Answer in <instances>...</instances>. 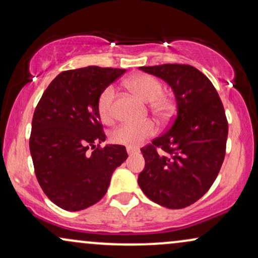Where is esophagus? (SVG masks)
<instances>
[{
  "mask_svg": "<svg viewBox=\"0 0 258 258\" xmlns=\"http://www.w3.org/2000/svg\"><path fill=\"white\" fill-rule=\"evenodd\" d=\"M126 150H127V154H128V155H133V154H137L138 153V149L137 148L130 147V145L126 148Z\"/></svg>",
  "mask_w": 258,
  "mask_h": 258,
  "instance_id": "esophagus-1",
  "label": "esophagus"
}]
</instances>
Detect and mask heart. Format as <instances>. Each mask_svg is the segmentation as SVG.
I'll use <instances>...</instances> for the list:
<instances>
[{"mask_svg":"<svg viewBox=\"0 0 258 258\" xmlns=\"http://www.w3.org/2000/svg\"><path fill=\"white\" fill-rule=\"evenodd\" d=\"M126 86L144 102H150L153 113L160 120H167L174 109V102L168 95L162 94L163 86L159 80L149 74H137L126 82ZM115 91L113 86H108L99 95L97 110L102 120L108 121L113 117V102ZM155 133V126L151 121L142 123H123L111 133L114 143L125 145H137Z\"/></svg>","mask_w":258,"mask_h":258,"instance_id":"obj_1","label":"heart"}]
</instances>
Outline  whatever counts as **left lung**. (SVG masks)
I'll return each instance as SVG.
<instances>
[{
    "mask_svg": "<svg viewBox=\"0 0 258 258\" xmlns=\"http://www.w3.org/2000/svg\"><path fill=\"white\" fill-rule=\"evenodd\" d=\"M139 70L168 84L175 96L176 115L166 133L141 149L145 167L138 184L155 203L181 209L200 200L219 174L228 135L225 109L212 82L190 64Z\"/></svg>",
    "mask_w": 258,
    "mask_h": 258,
    "instance_id": "8db88e82",
    "label": "left lung"
}]
</instances>
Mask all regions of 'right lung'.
Returning a JSON list of instances; mask_svg holds the SVG:
<instances>
[{
	"mask_svg": "<svg viewBox=\"0 0 258 258\" xmlns=\"http://www.w3.org/2000/svg\"><path fill=\"white\" fill-rule=\"evenodd\" d=\"M126 70L89 66L58 74L43 94L32 119L30 153L40 187L68 212L94 206L127 159L123 145L107 144L97 101ZM98 148H96L95 147ZM89 148H95L91 154Z\"/></svg>",
	"mask_w": 258,
	"mask_h": 258,
	"instance_id": "1",
	"label": "right lung"
}]
</instances>
